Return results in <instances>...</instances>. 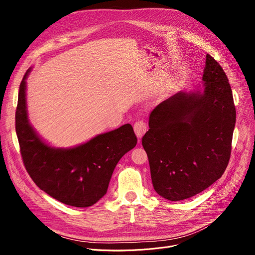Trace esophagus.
Returning <instances> with one entry per match:
<instances>
[{"instance_id": "obj_1", "label": "esophagus", "mask_w": 255, "mask_h": 255, "mask_svg": "<svg viewBox=\"0 0 255 255\" xmlns=\"http://www.w3.org/2000/svg\"><path fill=\"white\" fill-rule=\"evenodd\" d=\"M134 132L138 138H141V136L144 134L146 131V125L142 121H137V122L134 124Z\"/></svg>"}]
</instances>
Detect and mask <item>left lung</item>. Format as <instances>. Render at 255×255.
<instances>
[{"label": "left lung", "instance_id": "8db88e82", "mask_svg": "<svg viewBox=\"0 0 255 255\" xmlns=\"http://www.w3.org/2000/svg\"><path fill=\"white\" fill-rule=\"evenodd\" d=\"M204 89L181 91L157 105L141 139L155 191L178 202L204 191L229 164L236 107L222 67L206 56Z\"/></svg>", "mask_w": 255, "mask_h": 255}]
</instances>
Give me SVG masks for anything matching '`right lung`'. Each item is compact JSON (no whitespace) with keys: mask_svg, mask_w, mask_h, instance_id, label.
<instances>
[{"mask_svg":"<svg viewBox=\"0 0 255 255\" xmlns=\"http://www.w3.org/2000/svg\"><path fill=\"white\" fill-rule=\"evenodd\" d=\"M25 72L18 92L15 130L26 171L40 189L59 202L88 208L102 198L109 188L119 160L136 145L130 124L98 134L73 148H55L38 135L26 110Z\"/></svg>","mask_w":255,"mask_h":255,"instance_id":"1","label":"right lung"}]
</instances>
